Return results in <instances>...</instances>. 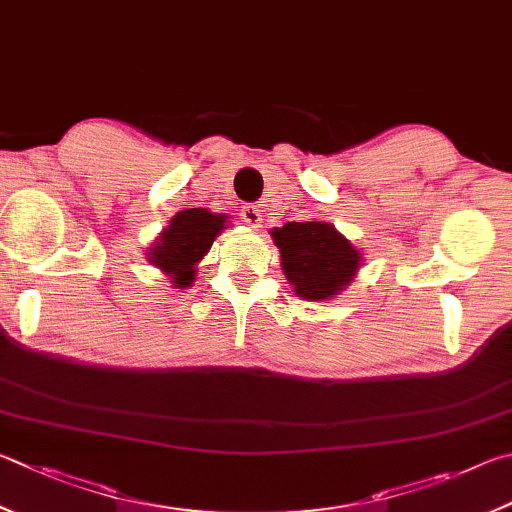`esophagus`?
I'll return each mask as SVG.
<instances>
[{
    "label": "esophagus",
    "instance_id": "obj_1",
    "mask_svg": "<svg viewBox=\"0 0 512 512\" xmlns=\"http://www.w3.org/2000/svg\"><path fill=\"white\" fill-rule=\"evenodd\" d=\"M240 218H242V222L249 224V227H258V224L263 222L261 206H258V204H247V206H242V209H240Z\"/></svg>",
    "mask_w": 512,
    "mask_h": 512
}]
</instances>
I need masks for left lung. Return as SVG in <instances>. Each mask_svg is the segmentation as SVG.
Masks as SVG:
<instances>
[{"label": "left lung", "instance_id": "8db88e82", "mask_svg": "<svg viewBox=\"0 0 512 512\" xmlns=\"http://www.w3.org/2000/svg\"><path fill=\"white\" fill-rule=\"evenodd\" d=\"M270 233L281 251L285 279L306 301L333 299L362 267L360 249L330 222H285Z\"/></svg>", "mask_w": 512, "mask_h": 512}]
</instances>
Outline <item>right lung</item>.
I'll return each instance as SVG.
<instances>
[{"mask_svg":"<svg viewBox=\"0 0 512 512\" xmlns=\"http://www.w3.org/2000/svg\"><path fill=\"white\" fill-rule=\"evenodd\" d=\"M227 229V215L206 209H186L173 215L168 227L148 247V263L168 276L173 288H191L197 263L211 249L213 240Z\"/></svg>","mask_w":512,"mask_h":512,"instance_id":"add662e5","label":"right lung"}]
</instances>
